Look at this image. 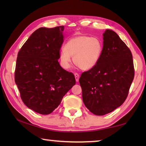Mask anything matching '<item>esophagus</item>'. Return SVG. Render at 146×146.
<instances>
[{
  "label": "esophagus",
  "mask_w": 146,
  "mask_h": 146,
  "mask_svg": "<svg viewBox=\"0 0 146 146\" xmlns=\"http://www.w3.org/2000/svg\"><path fill=\"white\" fill-rule=\"evenodd\" d=\"M75 80H76V82H78L79 78H80V75H79V74H78L77 73H75Z\"/></svg>",
  "instance_id": "esophagus-1"
}]
</instances>
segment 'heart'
<instances>
[{
  "label": "heart",
  "instance_id": "obj_1",
  "mask_svg": "<svg viewBox=\"0 0 146 146\" xmlns=\"http://www.w3.org/2000/svg\"><path fill=\"white\" fill-rule=\"evenodd\" d=\"M103 51V43L98 37L76 35L71 37L60 52L61 66L64 69L71 66V57L76 66L82 70H90L99 62Z\"/></svg>",
  "mask_w": 146,
  "mask_h": 146
}]
</instances>
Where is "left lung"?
Segmentation results:
<instances>
[{"mask_svg":"<svg viewBox=\"0 0 146 146\" xmlns=\"http://www.w3.org/2000/svg\"><path fill=\"white\" fill-rule=\"evenodd\" d=\"M103 36L99 62L79 78L84 104L98 116L112 112L124 102L135 75L132 53L126 44L110 29Z\"/></svg>","mask_w":146,"mask_h":146,"instance_id":"1","label":"left lung"}]
</instances>
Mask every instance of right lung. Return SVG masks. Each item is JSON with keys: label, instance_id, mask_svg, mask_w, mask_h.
<instances>
[{"label": "right lung", "instance_id": "right-lung-1", "mask_svg": "<svg viewBox=\"0 0 146 146\" xmlns=\"http://www.w3.org/2000/svg\"><path fill=\"white\" fill-rule=\"evenodd\" d=\"M64 26L35 31L18 53L15 81L24 104L42 115L52 113L75 84L73 74L58 62Z\"/></svg>", "mask_w": 146, "mask_h": 146}]
</instances>
